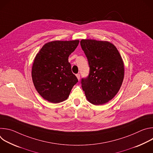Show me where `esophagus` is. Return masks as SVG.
<instances>
[{"label":"esophagus","instance_id":"34e87169","mask_svg":"<svg viewBox=\"0 0 153 153\" xmlns=\"http://www.w3.org/2000/svg\"><path fill=\"white\" fill-rule=\"evenodd\" d=\"M76 77H77V79L79 80H80V74H76Z\"/></svg>","mask_w":153,"mask_h":153}]
</instances>
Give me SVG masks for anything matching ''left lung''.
I'll return each mask as SVG.
<instances>
[{"mask_svg":"<svg viewBox=\"0 0 153 153\" xmlns=\"http://www.w3.org/2000/svg\"><path fill=\"white\" fill-rule=\"evenodd\" d=\"M80 45L90 69L88 76L82 79V90L91 103L105 104L117 94L122 84V58L116 47L108 41L82 39Z\"/></svg>","mask_w":153,"mask_h":153,"instance_id":"obj_1","label":"left lung"}]
</instances>
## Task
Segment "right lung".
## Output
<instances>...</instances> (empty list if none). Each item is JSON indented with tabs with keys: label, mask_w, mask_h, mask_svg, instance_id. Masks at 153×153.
<instances>
[{
	"label": "right lung",
	"mask_w": 153,
	"mask_h": 153,
	"mask_svg": "<svg viewBox=\"0 0 153 153\" xmlns=\"http://www.w3.org/2000/svg\"><path fill=\"white\" fill-rule=\"evenodd\" d=\"M79 43V40L48 42L34 58L31 71L34 85L39 94L51 103L67 99L78 82L71 71L68 57Z\"/></svg>",
	"instance_id": "obj_1"
}]
</instances>
